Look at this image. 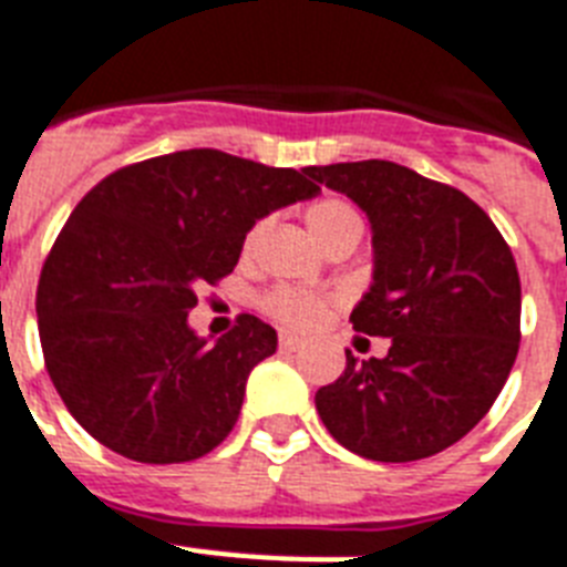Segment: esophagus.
I'll return each mask as SVG.
<instances>
[{
    "label": "esophagus",
    "instance_id": "1",
    "mask_svg": "<svg viewBox=\"0 0 567 567\" xmlns=\"http://www.w3.org/2000/svg\"><path fill=\"white\" fill-rule=\"evenodd\" d=\"M299 347H302V340L293 338V334H282L279 338V349H285V352H297Z\"/></svg>",
    "mask_w": 567,
    "mask_h": 567
}]
</instances>
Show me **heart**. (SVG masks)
<instances>
[{
	"mask_svg": "<svg viewBox=\"0 0 567 567\" xmlns=\"http://www.w3.org/2000/svg\"><path fill=\"white\" fill-rule=\"evenodd\" d=\"M306 224L311 229V236L323 244L329 241L331 236H338L343 229H361V218H358L355 206L340 200V197H323L317 204L308 206L306 212ZM261 227H256L247 238V244H252L259 238ZM326 302L315 293L306 291H291V288H276V291H268L261 297V311L268 317H274L276 323L291 326V329H308L315 326L323 315Z\"/></svg>",
	"mask_w": 567,
	"mask_h": 567,
	"instance_id": "heart-1",
	"label": "heart"
}]
</instances>
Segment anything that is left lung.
<instances>
[{
	"mask_svg": "<svg viewBox=\"0 0 567 567\" xmlns=\"http://www.w3.org/2000/svg\"><path fill=\"white\" fill-rule=\"evenodd\" d=\"M347 195L372 229V285L352 329L390 338L384 358L358 361L317 390L329 434L358 457H431L486 416L522 340V282L489 215L457 188L399 163L308 165Z\"/></svg>",
	"mask_w": 567,
	"mask_h": 567,
	"instance_id": "left-lung-1",
	"label": "left lung"
}]
</instances>
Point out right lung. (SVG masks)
<instances>
[{
	"instance_id": "right-lung-1",
	"label": "right lung",
	"mask_w": 567,
	"mask_h": 567,
	"mask_svg": "<svg viewBox=\"0 0 567 567\" xmlns=\"http://www.w3.org/2000/svg\"><path fill=\"white\" fill-rule=\"evenodd\" d=\"M320 192L306 172L215 148L118 168L69 215L37 285L45 370L78 425L140 463H186L227 440L276 329L241 315L215 343L188 311L238 265L270 212Z\"/></svg>"
}]
</instances>
